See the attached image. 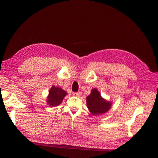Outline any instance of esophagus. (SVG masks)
Listing matches in <instances>:
<instances>
[{"instance_id":"1","label":"esophagus","mask_w":158,"mask_h":158,"mask_svg":"<svg viewBox=\"0 0 158 158\" xmlns=\"http://www.w3.org/2000/svg\"><path fill=\"white\" fill-rule=\"evenodd\" d=\"M73 95L75 97H80L81 92H74Z\"/></svg>"}]
</instances>
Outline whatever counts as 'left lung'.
Masks as SVG:
<instances>
[{
	"mask_svg": "<svg viewBox=\"0 0 158 158\" xmlns=\"http://www.w3.org/2000/svg\"><path fill=\"white\" fill-rule=\"evenodd\" d=\"M87 107L92 115H99L107 113L111 109L112 102L102 97L96 88H93L86 98Z\"/></svg>",
	"mask_w": 158,
	"mask_h": 158,
	"instance_id": "8db88e82",
	"label": "left lung"
}]
</instances>
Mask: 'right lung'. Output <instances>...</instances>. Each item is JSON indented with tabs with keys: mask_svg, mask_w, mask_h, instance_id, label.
Instances as JSON below:
<instances>
[{
	"mask_svg": "<svg viewBox=\"0 0 158 158\" xmlns=\"http://www.w3.org/2000/svg\"><path fill=\"white\" fill-rule=\"evenodd\" d=\"M66 95L67 93L63 89L59 86L52 85L49 91V95L47 97V103L51 107L58 106L63 102Z\"/></svg>",
	"mask_w": 158,
	"mask_h": 158,
	"instance_id": "right-lung-1",
	"label": "right lung"
}]
</instances>
